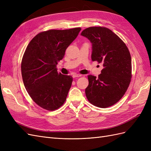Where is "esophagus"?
Listing matches in <instances>:
<instances>
[{
	"instance_id": "obj_1",
	"label": "esophagus",
	"mask_w": 151,
	"mask_h": 151,
	"mask_svg": "<svg viewBox=\"0 0 151 151\" xmlns=\"http://www.w3.org/2000/svg\"><path fill=\"white\" fill-rule=\"evenodd\" d=\"M82 75L81 74H74L72 75V77H74V78H76V77H81Z\"/></svg>"
}]
</instances>
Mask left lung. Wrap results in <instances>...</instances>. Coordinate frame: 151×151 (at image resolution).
I'll use <instances>...</instances> for the list:
<instances>
[{
  "mask_svg": "<svg viewBox=\"0 0 151 151\" xmlns=\"http://www.w3.org/2000/svg\"><path fill=\"white\" fill-rule=\"evenodd\" d=\"M81 35L92 43V60L103 65L98 78L92 75L88 76L86 97L97 107L113 106L123 97L130 83L132 61L129 50L115 33L104 27H90Z\"/></svg>",
  "mask_w": 151,
  "mask_h": 151,
  "instance_id": "1",
  "label": "left lung"
}]
</instances>
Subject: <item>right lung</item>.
<instances>
[{
	"label": "right lung",
	"mask_w": 151,
	"mask_h": 151,
	"mask_svg": "<svg viewBox=\"0 0 151 151\" xmlns=\"http://www.w3.org/2000/svg\"><path fill=\"white\" fill-rule=\"evenodd\" d=\"M81 30L50 29L36 35L27 47L21 62V74L26 91L35 103L49 111L62 106L73 81L58 73V62Z\"/></svg>",
	"instance_id": "add662e5"
}]
</instances>
